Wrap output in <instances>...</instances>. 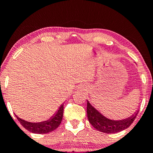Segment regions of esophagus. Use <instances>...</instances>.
<instances>
[{
  "mask_svg": "<svg viewBox=\"0 0 153 153\" xmlns=\"http://www.w3.org/2000/svg\"><path fill=\"white\" fill-rule=\"evenodd\" d=\"M80 88L82 90H86L87 89V85L85 84H81V85H80Z\"/></svg>",
  "mask_w": 153,
  "mask_h": 153,
  "instance_id": "obj_1",
  "label": "esophagus"
}]
</instances>
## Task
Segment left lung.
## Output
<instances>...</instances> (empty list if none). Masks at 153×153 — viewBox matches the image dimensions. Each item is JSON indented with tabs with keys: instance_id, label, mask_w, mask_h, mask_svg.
<instances>
[{
	"instance_id": "left-lung-1",
	"label": "left lung",
	"mask_w": 153,
	"mask_h": 153,
	"mask_svg": "<svg viewBox=\"0 0 153 153\" xmlns=\"http://www.w3.org/2000/svg\"><path fill=\"white\" fill-rule=\"evenodd\" d=\"M137 113L138 110L131 117L122 120H113L103 116L88 101L87 102V115L90 123L98 131L105 133H116L128 128L135 120Z\"/></svg>"
}]
</instances>
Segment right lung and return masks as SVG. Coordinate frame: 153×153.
<instances>
[{
	"label": "right lung",
	"instance_id": "add662e5",
	"mask_svg": "<svg viewBox=\"0 0 153 153\" xmlns=\"http://www.w3.org/2000/svg\"><path fill=\"white\" fill-rule=\"evenodd\" d=\"M63 105H64L62 104L59 108L56 114H54L53 117H51L46 121H43V122L30 123L22 120L16 115V117H17L18 120L22 125V126L28 131L33 132V133L38 134L48 133V132L56 130L61 123L62 115H63Z\"/></svg>",
	"mask_w": 153,
	"mask_h": 153
}]
</instances>
